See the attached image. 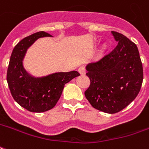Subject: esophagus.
Masks as SVG:
<instances>
[{"label":"esophagus","instance_id":"34e87169","mask_svg":"<svg viewBox=\"0 0 149 149\" xmlns=\"http://www.w3.org/2000/svg\"><path fill=\"white\" fill-rule=\"evenodd\" d=\"M78 72L81 73V75L85 74V67H83V66H81V67H80L79 68H78Z\"/></svg>","mask_w":149,"mask_h":149}]
</instances>
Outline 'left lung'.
I'll return each mask as SVG.
<instances>
[{"mask_svg": "<svg viewBox=\"0 0 149 149\" xmlns=\"http://www.w3.org/2000/svg\"><path fill=\"white\" fill-rule=\"evenodd\" d=\"M111 34L118 43L86 65L90 85L85 92L93 108L108 114L127 107L138 95L143 82V67L136 45L120 33Z\"/></svg>", "mask_w": 149, "mask_h": 149, "instance_id": "left-lung-1", "label": "left lung"}]
</instances>
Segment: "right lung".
Instances as JSON below:
<instances>
[{
	"label": "right lung",
	"mask_w": 149,
	"mask_h": 149,
	"mask_svg": "<svg viewBox=\"0 0 149 149\" xmlns=\"http://www.w3.org/2000/svg\"><path fill=\"white\" fill-rule=\"evenodd\" d=\"M39 31L24 38L13 50L7 70V82L13 99L31 112L41 113L52 109L62 94L65 84L80 76L77 71L55 72L42 77L29 74L23 67L27 49L39 38L51 37Z\"/></svg>",
	"instance_id": "right-lung-1"
}]
</instances>
